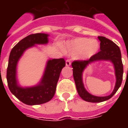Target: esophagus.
Returning <instances> with one entry per match:
<instances>
[{
  "mask_svg": "<svg viewBox=\"0 0 128 128\" xmlns=\"http://www.w3.org/2000/svg\"><path fill=\"white\" fill-rule=\"evenodd\" d=\"M71 65V62H70V60H67L66 61V66H69Z\"/></svg>",
  "mask_w": 128,
  "mask_h": 128,
  "instance_id": "1",
  "label": "esophagus"
}]
</instances>
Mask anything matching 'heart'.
<instances>
[{"instance_id": "1", "label": "heart", "mask_w": 128, "mask_h": 128, "mask_svg": "<svg viewBox=\"0 0 128 128\" xmlns=\"http://www.w3.org/2000/svg\"><path fill=\"white\" fill-rule=\"evenodd\" d=\"M100 44L96 39L77 38L67 42L64 45V51L70 55H76L80 60H86L97 54Z\"/></svg>"}]
</instances>
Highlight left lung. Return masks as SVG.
<instances>
[{
    "label": "left lung",
    "instance_id": "1",
    "mask_svg": "<svg viewBox=\"0 0 128 128\" xmlns=\"http://www.w3.org/2000/svg\"><path fill=\"white\" fill-rule=\"evenodd\" d=\"M100 41V51L89 60L84 61H74L72 63L73 68V76L76 84V89L81 98L86 102L97 103L110 99L119 89L123 78V64L122 61L121 51L118 46L109 39L104 36L98 37ZM98 61H109L114 67L116 78V85L111 94L107 96H96L90 94L84 88L82 75L83 72L89 64Z\"/></svg>",
    "mask_w": 128,
    "mask_h": 128
}]
</instances>
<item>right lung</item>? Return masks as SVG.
<instances>
[{
	"mask_svg": "<svg viewBox=\"0 0 128 128\" xmlns=\"http://www.w3.org/2000/svg\"><path fill=\"white\" fill-rule=\"evenodd\" d=\"M49 35L44 33L30 34L21 40L12 49L9 56L6 79L13 95L27 105H38L48 102L54 97L62 69L66 65L64 58L48 60L43 76L36 85L22 87L17 80V64L24 52L36 44H46Z\"/></svg>",
	"mask_w": 128,
	"mask_h": 128,
	"instance_id": "obj_1",
	"label": "right lung"
}]
</instances>
